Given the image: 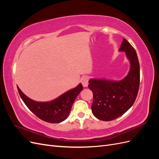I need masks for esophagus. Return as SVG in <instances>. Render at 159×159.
<instances>
[{
    "label": "esophagus",
    "mask_w": 159,
    "mask_h": 159,
    "mask_svg": "<svg viewBox=\"0 0 159 159\" xmlns=\"http://www.w3.org/2000/svg\"><path fill=\"white\" fill-rule=\"evenodd\" d=\"M88 78L87 76H84L81 79V83L82 84L84 88H87L88 85Z\"/></svg>",
    "instance_id": "obj_1"
}]
</instances>
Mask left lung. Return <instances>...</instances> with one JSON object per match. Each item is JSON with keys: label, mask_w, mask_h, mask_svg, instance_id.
Returning a JSON list of instances; mask_svg holds the SVG:
<instances>
[{"label": "left lung", "mask_w": 159, "mask_h": 159, "mask_svg": "<svg viewBox=\"0 0 159 159\" xmlns=\"http://www.w3.org/2000/svg\"><path fill=\"white\" fill-rule=\"evenodd\" d=\"M119 52H125L129 61L127 75L119 81L91 78L88 88L92 91L91 110L94 116L105 121L121 116L131 107L138 94L140 84V66L135 50L123 38Z\"/></svg>", "instance_id": "1"}]
</instances>
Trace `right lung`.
<instances>
[{"label": "right lung", "mask_w": 159, "mask_h": 159, "mask_svg": "<svg viewBox=\"0 0 159 159\" xmlns=\"http://www.w3.org/2000/svg\"><path fill=\"white\" fill-rule=\"evenodd\" d=\"M18 91L24 103L36 116L46 122L59 123L68 118L72 105L83 86L79 84L75 88L64 93L58 98L46 102H36L28 98L18 86Z\"/></svg>", "instance_id": "right-lung-1"}]
</instances>
